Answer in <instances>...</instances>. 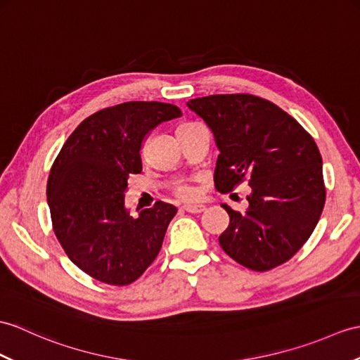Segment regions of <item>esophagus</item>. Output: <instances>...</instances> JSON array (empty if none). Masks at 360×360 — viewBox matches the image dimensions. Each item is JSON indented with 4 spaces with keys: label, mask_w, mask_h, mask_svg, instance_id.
<instances>
[{
    "label": "esophagus",
    "mask_w": 360,
    "mask_h": 360,
    "mask_svg": "<svg viewBox=\"0 0 360 360\" xmlns=\"http://www.w3.org/2000/svg\"><path fill=\"white\" fill-rule=\"evenodd\" d=\"M182 210L184 212H188V213H202V212H205V205H202V204H187V205H184L182 207Z\"/></svg>",
    "instance_id": "obj_1"
}]
</instances>
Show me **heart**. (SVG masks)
<instances>
[{"instance_id": "1", "label": "heart", "mask_w": 360, "mask_h": 360, "mask_svg": "<svg viewBox=\"0 0 360 360\" xmlns=\"http://www.w3.org/2000/svg\"><path fill=\"white\" fill-rule=\"evenodd\" d=\"M178 195L184 199H190V198L195 196V191H193V188H190V187H181L178 190Z\"/></svg>"}]
</instances>
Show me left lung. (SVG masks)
I'll return each mask as SVG.
<instances>
[{
	"mask_svg": "<svg viewBox=\"0 0 360 360\" xmlns=\"http://www.w3.org/2000/svg\"><path fill=\"white\" fill-rule=\"evenodd\" d=\"M187 107L212 130L219 156L214 184L231 191L245 176L248 208L222 207L230 224L222 250L240 265L266 271L300 250L325 204L322 156L314 139L276 104L253 95H210Z\"/></svg>",
	"mask_w": 360,
	"mask_h": 360,
	"instance_id": "8db88e82",
	"label": "left lung"
}]
</instances>
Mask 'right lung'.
<instances>
[{
	"label": "right lung",
	"mask_w": 360,
	"mask_h": 360,
	"mask_svg": "<svg viewBox=\"0 0 360 360\" xmlns=\"http://www.w3.org/2000/svg\"><path fill=\"white\" fill-rule=\"evenodd\" d=\"M181 115L158 101L103 108L75 129L56 156L47 181L53 231L70 261L96 281L129 285L160 253L178 208L158 200L133 218L124 193L129 174L142 170L148 131Z\"/></svg>",
	"instance_id": "obj_1"
}]
</instances>
